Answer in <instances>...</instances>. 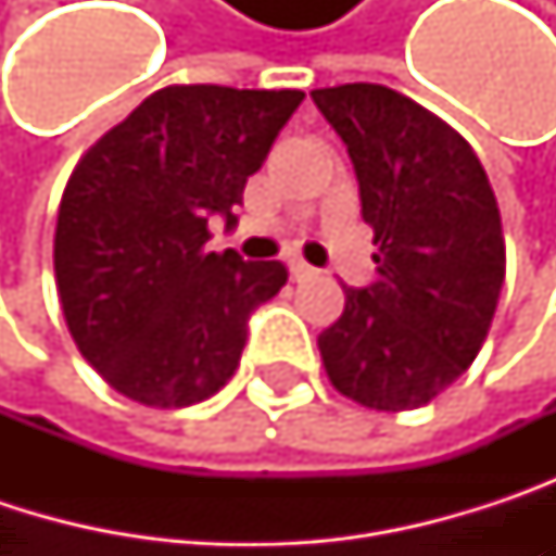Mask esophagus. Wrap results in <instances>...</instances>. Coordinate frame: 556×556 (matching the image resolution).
I'll list each match as a JSON object with an SVG mask.
<instances>
[{"mask_svg":"<svg viewBox=\"0 0 556 556\" xmlns=\"http://www.w3.org/2000/svg\"><path fill=\"white\" fill-rule=\"evenodd\" d=\"M289 274H292V279H295V282L315 277V270H312V267H308L305 261H289Z\"/></svg>","mask_w":556,"mask_h":556,"instance_id":"obj_1","label":"esophagus"}]
</instances>
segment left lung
<instances>
[{
    "instance_id": "obj_1",
    "label": "left lung",
    "mask_w": 556,
    "mask_h": 556,
    "mask_svg": "<svg viewBox=\"0 0 556 556\" xmlns=\"http://www.w3.org/2000/svg\"><path fill=\"white\" fill-rule=\"evenodd\" d=\"M348 144L377 282L344 286L341 318L318 334L331 387L377 408L428 405L480 354L505 279L490 176L438 115L377 83L312 92Z\"/></svg>"
}]
</instances>
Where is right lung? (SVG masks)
Wrapping results in <instances>:
<instances>
[{"label":"right lung","mask_w":556,"mask_h":556,"mask_svg":"<svg viewBox=\"0 0 556 556\" xmlns=\"http://www.w3.org/2000/svg\"><path fill=\"white\" fill-rule=\"evenodd\" d=\"M299 89L167 86L105 131L70 173L54 235L60 308L79 354L122 395L182 408L225 387L251 312L286 267L208 251L238 222Z\"/></svg>","instance_id":"obj_1"}]
</instances>
